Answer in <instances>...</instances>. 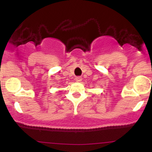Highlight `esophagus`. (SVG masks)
Instances as JSON below:
<instances>
[{
    "mask_svg": "<svg viewBox=\"0 0 152 152\" xmlns=\"http://www.w3.org/2000/svg\"><path fill=\"white\" fill-rule=\"evenodd\" d=\"M76 82H81L82 81V78L81 77V76H77V77H76Z\"/></svg>",
    "mask_w": 152,
    "mask_h": 152,
    "instance_id": "34e87169",
    "label": "esophagus"
}]
</instances>
